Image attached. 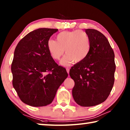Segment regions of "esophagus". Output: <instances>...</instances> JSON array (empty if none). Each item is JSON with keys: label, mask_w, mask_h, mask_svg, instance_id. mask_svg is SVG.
I'll return each instance as SVG.
<instances>
[{"label": "esophagus", "mask_w": 130, "mask_h": 130, "mask_svg": "<svg viewBox=\"0 0 130 130\" xmlns=\"http://www.w3.org/2000/svg\"><path fill=\"white\" fill-rule=\"evenodd\" d=\"M67 69V73H68V74H69V68H67V69Z\"/></svg>", "instance_id": "34e87169"}]
</instances>
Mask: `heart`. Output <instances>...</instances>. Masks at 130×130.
<instances>
[{"mask_svg": "<svg viewBox=\"0 0 130 130\" xmlns=\"http://www.w3.org/2000/svg\"><path fill=\"white\" fill-rule=\"evenodd\" d=\"M50 56L54 60H58L64 53L67 54L60 63L67 67L72 62H79L86 58L88 54L91 44L88 35L83 31H64L58 34L56 41L50 39L46 43Z\"/></svg>", "mask_w": 130, "mask_h": 130, "instance_id": "b5f03b06", "label": "heart"}]
</instances>
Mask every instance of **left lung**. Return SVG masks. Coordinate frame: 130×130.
Wrapping results in <instances>:
<instances>
[{
	"mask_svg": "<svg viewBox=\"0 0 130 130\" xmlns=\"http://www.w3.org/2000/svg\"><path fill=\"white\" fill-rule=\"evenodd\" d=\"M91 47L84 60L72 67L69 75L74 81L72 95L77 104L92 107L104 102L112 89L116 69L115 54L102 32L88 28Z\"/></svg>",
	"mask_w": 130,
	"mask_h": 130,
	"instance_id": "obj_1",
	"label": "left lung"
}]
</instances>
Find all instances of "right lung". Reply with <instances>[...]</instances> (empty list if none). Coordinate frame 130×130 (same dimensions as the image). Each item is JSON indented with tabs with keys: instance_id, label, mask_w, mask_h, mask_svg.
Masks as SVG:
<instances>
[{
	"instance_id": "right-lung-1",
	"label": "right lung",
	"mask_w": 130,
	"mask_h": 130,
	"mask_svg": "<svg viewBox=\"0 0 130 130\" xmlns=\"http://www.w3.org/2000/svg\"><path fill=\"white\" fill-rule=\"evenodd\" d=\"M58 29L41 28L29 32L15 48L11 64L12 85L25 104L46 106L67 78L65 68L55 62L46 43Z\"/></svg>"
}]
</instances>
